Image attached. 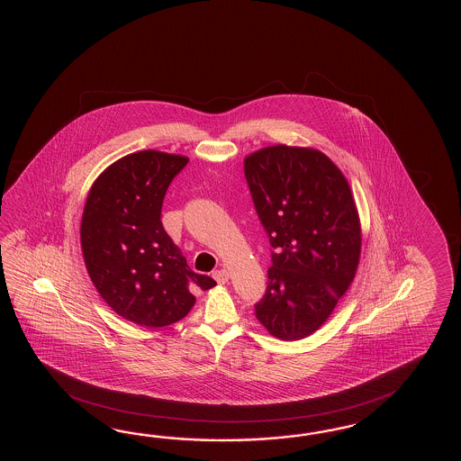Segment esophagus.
<instances>
[{
    "mask_svg": "<svg viewBox=\"0 0 461 461\" xmlns=\"http://www.w3.org/2000/svg\"><path fill=\"white\" fill-rule=\"evenodd\" d=\"M212 278L216 280L217 284H226L227 280H229V272L227 270H216V272H212Z\"/></svg>",
    "mask_w": 461,
    "mask_h": 461,
    "instance_id": "34e87169",
    "label": "esophagus"
}]
</instances>
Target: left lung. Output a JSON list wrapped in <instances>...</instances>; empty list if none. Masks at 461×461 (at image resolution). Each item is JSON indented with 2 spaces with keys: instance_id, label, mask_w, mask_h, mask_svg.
Here are the masks:
<instances>
[{
  "instance_id": "left-lung-1",
  "label": "left lung",
  "mask_w": 461,
  "mask_h": 461,
  "mask_svg": "<svg viewBox=\"0 0 461 461\" xmlns=\"http://www.w3.org/2000/svg\"><path fill=\"white\" fill-rule=\"evenodd\" d=\"M244 173L272 247L255 316L280 339H303L354 280L361 227L351 189L339 167L312 148H264L245 158Z\"/></svg>"
}]
</instances>
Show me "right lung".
<instances>
[{"mask_svg":"<svg viewBox=\"0 0 461 461\" xmlns=\"http://www.w3.org/2000/svg\"><path fill=\"white\" fill-rule=\"evenodd\" d=\"M187 158L138 151L108 167L88 193L80 242L100 296L120 316L147 328L183 320L196 302L189 288L216 282L193 272L161 222L171 181Z\"/></svg>","mask_w":461,"mask_h":461,"instance_id":"1","label":"right lung"}]
</instances>
